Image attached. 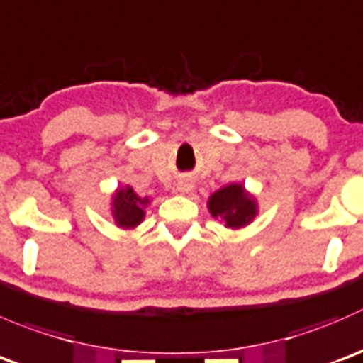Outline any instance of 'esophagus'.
<instances>
[{
    "label": "esophagus",
    "instance_id": "1",
    "mask_svg": "<svg viewBox=\"0 0 363 363\" xmlns=\"http://www.w3.org/2000/svg\"><path fill=\"white\" fill-rule=\"evenodd\" d=\"M191 188H193V184L189 181H181L177 184V191H181V193H188Z\"/></svg>",
    "mask_w": 363,
    "mask_h": 363
}]
</instances>
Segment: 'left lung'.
Instances as JSON below:
<instances>
[{
    "label": "left lung",
    "mask_w": 363,
    "mask_h": 363,
    "mask_svg": "<svg viewBox=\"0 0 363 363\" xmlns=\"http://www.w3.org/2000/svg\"><path fill=\"white\" fill-rule=\"evenodd\" d=\"M207 207L214 218H221L230 228L245 227L257 214L255 200L245 191L241 184H230L218 189L211 195Z\"/></svg>",
    "instance_id": "obj_1"
}]
</instances>
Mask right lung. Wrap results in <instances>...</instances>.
I'll list each match as a JSON object with an SVG mask.
<instances>
[{
    "label": "right lung",
    "mask_w": 363,
    "mask_h": 363,
    "mask_svg": "<svg viewBox=\"0 0 363 363\" xmlns=\"http://www.w3.org/2000/svg\"><path fill=\"white\" fill-rule=\"evenodd\" d=\"M149 203V199H140L133 188L117 189L113 199V218L118 227L135 228L143 220V207Z\"/></svg>",
    "instance_id": "add662e5"
}]
</instances>
